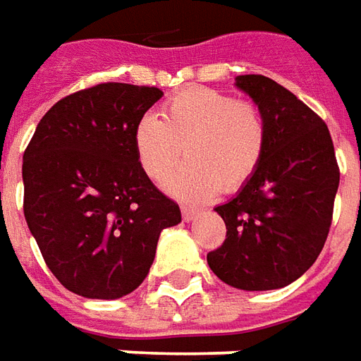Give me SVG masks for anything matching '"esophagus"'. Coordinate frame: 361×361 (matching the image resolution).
<instances>
[{
	"instance_id": "34e87169",
	"label": "esophagus",
	"mask_w": 361,
	"mask_h": 361,
	"mask_svg": "<svg viewBox=\"0 0 361 361\" xmlns=\"http://www.w3.org/2000/svg\"><path fill=\"white\" fill-rule=\"evenodd\" d=\"M197 214H199L197 209H191V207H188V204H183V207H181V216H183L185 222H191V220L195 219Z\"/></svg>"
}]
</instances>
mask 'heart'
<instances>
[{"mask_svg":"<svg viewBox=\"0 0 361 361\" xmlns=\"http://www.w3.org/2000/svg\"><path fill=\"white\" fill-rule=\"evenodd\" d=\"M269 126L263 110L250 100L211 89L191 87L168 98L162 119L145 114L133 131L142 172L162 181L181 166L166 189L185 201H203L245 188L263 162Z\"/></svg>","mask_w":361,"mask_h":361,"instance_id":"heart-1","label":"heart"}]
</instances>
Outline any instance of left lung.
I'll return each instance as SVG.
<instances>
[{"label":"left lung","instance_id":"left-lung-1","mask_svg":"<svg viewBox=\"0 0 361 361\" xmlns=\"http://www.w3.org/2000/svg\"><path fill=\"white\" fill-rule=\"evenodd\" d=\"M269 126L263 162L219 212L226 240L207 255L211 271L240 290H276L307 271L323 250L341 172L329 127L315 111L263 75H240Z\"/></svg>","mask_w":361,"mask_h":361}]
</instances>
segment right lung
<instances>
[{"label":"right lung","mask_w":361,"mask_h":361,"mask_svg":"<svg viewBox=\"0 0 361 361\" xmlns=\"http://www.w3.org/2000/svg\"><path fill=\"white\" fill-rule=\"evenodd\" d=\"M157 87L102 82L61 98L23 154L25 219L46 265L90 300H118L147 279L178 203L142 172L133 131Z\"/></svg>","instance_id":"right-lung-1"}]
</instances>
